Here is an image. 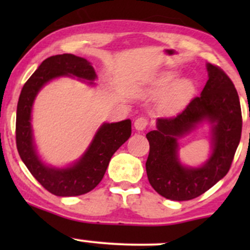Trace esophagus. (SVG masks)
<instances>
[{
  "mask_svg": "<svg viewBox=\"0 0 250 250\" xmlns=\"http://www.w3.org/2000/svg\"><path fill=\"white\" fill-rule=\"evenodd\" d=\"M148 121L145 117H139L134 121V127L137 130H144L147 125Z\"/></svg>",
  "mask_w": 250,
  "mask_h": 250,
  "instance_id": "34e87169",
  "label": "esophagus"
}]
</instances>
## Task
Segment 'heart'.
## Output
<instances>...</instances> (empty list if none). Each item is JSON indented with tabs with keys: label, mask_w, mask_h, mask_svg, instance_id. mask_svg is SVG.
Wrapping results in <instances>:
<instances>
[{
	"label": "heart",
	"mask_w": 250,
	"mask_h": 250,
	"mask_svg": "<svg viewBox=\"0 0 250 250\" xmlns=\"http://www.w3.org/2000/svg\"><path fill=\"white\" fill-rule=\"evenodd\" d=\"M175 70H166L152 75L143 87V94L160 97L165 94L161 110L166 115H174L181 111L192 99L196 92L195 82L190 78H180Z\"/></svg>",
	"instance_id": "b5f03b06"
}]
</instances>
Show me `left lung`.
Returning a JSON list of instances; mask_svg holds the SVG:
<instances>
[{
  "mask_svg": "<svg viewBox=\"0 0 250 250\" xmlns=\"http://www.w3.org/2000/svg\"><path fill=\"white\" fill-rule=\"evenodd\" d=\"M208 81L200 97L176 117L158 118L146 134L150 152L146 161L148 183L172 201L198 197L229 172L242 133L239 98L232 81L215 65L207 64ZM207 123L211 127V155L203 165L190 167L178 158V139Z\"/></svg>",
  "mask_w": 250,
  "mask_h": 250,
  "instance_id": "obj_1",
  "label": "left lung"
}]
</instances>
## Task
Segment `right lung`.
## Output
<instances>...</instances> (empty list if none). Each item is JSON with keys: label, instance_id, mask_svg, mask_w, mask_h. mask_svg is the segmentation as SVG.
Returning a JSON list of instances; mask_svg holds the SVG:
<instances>
[{"label": "right lung", "instance_id": "right-lung-1", "mask_svg": "<svg viewBox=\"0 0 250 250\" xmlns=\"http://www.w3.org/2000/svg\"><path fill=\"white\" fill-rule=\"evenodd\" d=\"M59 77H76L94 85L92 62L74 54H58L47 58L26 81L17 106L16 137L20 158L34 178L50 193L62 197L80 196L92 191L104 178L113 153L132 134V121L103 123L83 155L67 167H54L41 160L32 129V107L40 90Z\"/></svg>", "mask_w": 250, "mask_h": 250}]
</instances>
